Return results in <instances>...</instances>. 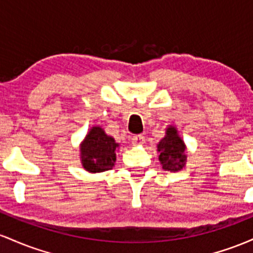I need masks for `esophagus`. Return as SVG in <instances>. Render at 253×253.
I'll list each match as a JSON object with an SVG mask.
<instances>
[{"instance_id":"obj_1","label":"esophagus","mask_w":253,"mask_h":253,"mask_svg":"<svg viewBox=\"0 0 253 253\" xmlns=\"http://www.w3.org/2000/svg\"><path fill=\"white\" fill-rule=\"evenodd\" d=\"M131 143H132V146H141V144L144 143V136H142V135L132 136Z\"/></svg>"}]
</instances>
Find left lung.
I'll list each match as a JSON object with an SVG mask.
<instances>
[{
  "instance_id": "left-lung-1",
  "label": "left lung",
  "mask_w": 253,
  "mask_h": 253,
  "mask_svg": "<svg viewBox=\"0 0 253 253\" xmlns=\"http://www.w3.org/2000/svg\"><path fill=\"white\" fill-rule=\"evenodd\" d=\"M165 134L158 143L159 161L165 171L178 172L186 165V144L174 126H167Z\"/></svg>"
}]
</instances>
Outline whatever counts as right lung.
<instances>
[{"mask_svg": "<svg viewBox=\"0 0 253 253\" xmlns=\"http://www.w3.org/2000/svg\"><path fill=\"white\" fill-rule=\"evenodd\" d=\"M118 147L119 143L112 136L107 135L100 126H92L80 143L82 167L89 173H100L112 169Z\"/></svg>", "mask_w": 253, "mask_h": 253, "instance_id": "obj_1", "label": "right lung"}]
</instances>
